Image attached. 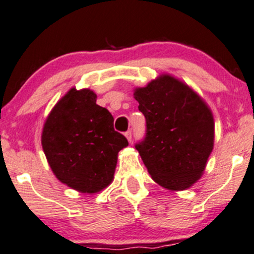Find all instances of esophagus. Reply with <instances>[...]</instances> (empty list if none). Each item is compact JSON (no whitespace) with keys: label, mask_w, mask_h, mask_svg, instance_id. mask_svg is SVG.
<instances>
[{"label":"esophagus","mask_w":254,"mask_h":254,"mask_svg":"<svg viewBox=\"0 0 254 254\" xmlns=\"http://www.w3.org/2000/svg\"><path fill=\"white\" fill-rule=\"evenodd\" d=\"M125 135H126L127 140L129 141V142H130V141H131V130H130V129H128V130L126 131V133H125Z\"/></svg>","instance_id":"1"}]
</instances>
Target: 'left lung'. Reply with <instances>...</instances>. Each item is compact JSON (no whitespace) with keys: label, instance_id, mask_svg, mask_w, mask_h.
<instances>
[{"label":"left lung","instance_id":"8db88e82","mask_svg":"<svg viewBox=\"0 0 254 254\" xmlns=\"http://www.w3.org/2000/svg\"><path fill=\"white\" fill-rule=\"evenodd\" d=\"M134 95L146 118L144 137L135 148L151 179L170 190L192 186L213 148L211 111L191 88L167 74Z\"/></svg>","mask_w":254,"mask_h":254}]
</instances>
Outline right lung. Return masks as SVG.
<instances>
[{"label":"right lung","instance_id":"obj_1","mask_svg":"<svg viewBox=\"0 0 254 254\" xmlns=\"http://www.w3.org/2000/svg\"><path fill=\"white\" fill-rule=\"evenodd\" d=\"M91 90L71 88L45 121L42 146L56 177L72 189L94 193L112 182L118 153L128 146L113 115L95 104Z\"/></svg>","mask_w":254,"mask_h":254}]
</instances>
